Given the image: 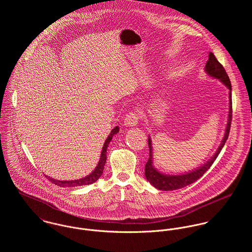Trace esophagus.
<instances>
[{"mask_svg":"<svg viewBox=\"0 0 252 252\" xmlns=\"http://www.w3.org/2000/svg\"><path fill=\"white\" fill-rule=\"evenodd\" d=\"M140 116L136 112H129L127 113L125 119H124V125L127 127H134L138 125Z\"/></svg>","mask_w":252,"mask_h":252,"instance_id":"esophagus-1","label":"esophagus"}]
</instances>
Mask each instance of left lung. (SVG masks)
<instances>
[{"label":"left lung","mask_w":252,"mask_h":252,"mask_svg":"<svg viewBox=\"0 0 252 252\" xmlns=\"http://www.w3.org/2000/svg\"><path fill=\"white\" fill-rule=\"evenodd\" d=\"M205 72L207 74L215 79L219 80L222 82L223 85H225L228 90H229V112H228V120L225 128V133L223 136V139L220 143V145L218 146L217 150L215 153V155L207 161L204 165L201 167H198L197 169L192 170L191 172H187L184 174H180V175H167L162 172H159L153 165V149H152V142L150 139V136H148V147H149V158L148 161L145 164V170H144V175L146 180L149 181L151 185H153L155 188L163 191H170V190H177L182 187H185L194 181L200 179L214 164L216 161L218 154L220 153L221 149L223 148L224 144L226 143L229 132H230V127H231V120H232V86L231 82L229 79V76L223 66L217 61L216 56L214 53H210L209 55V60L207 61L206 67H205Z\"/></svg>","instance_id":"1"}]
</instances>
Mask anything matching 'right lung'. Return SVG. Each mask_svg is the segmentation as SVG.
Wrapping results in <instances>:
<instances>
[{"mask_svg":"<svg viewBox=\"0 0 252 252\" xmlns=\"http://www.w3.org/2000/svg\"><path fill=\"white\" fill-rule=\"evenodd\" d=\"M118 132H119V127L118 126L114 127L111 130L110 134L108 135L107 140L105 141L104 145H103L98 165L96 166L94 171L91 174H89L88 176H86L82 179H79V180H58L52 179L50 177H47V176H45V177L48 179L49 181H51L52 183H54V184H56L60 187H74V186H82V185H88V184L94 183L96 180H99L100 177L103 175L104 167H105V164H106V161H107V149H108V144L112 140V137L114 135H116Z\"/></svg>","mask_w":252,"mask_h":252,"instance_id":"obj_1","label":"right lung"}]
</instances>
